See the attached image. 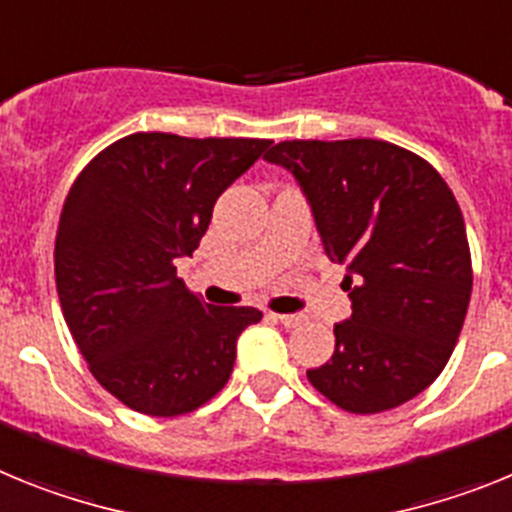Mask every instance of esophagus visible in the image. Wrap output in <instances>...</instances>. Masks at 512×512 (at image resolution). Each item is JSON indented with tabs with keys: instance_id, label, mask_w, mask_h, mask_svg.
<instances>
[{
	"instance_id": "1",
	"label": "esophagus",
	"mask_w": 512,
	"mask_h": 512,
	"mask_svg": "<svg viewBox=\"0 0 512 512\" xmlns=\"http://www.w3.org/2000/svg\"><path fill=\"white\" fill-rule=\"evenodd\" d=\"M268 317L275 319V322H281L283 327H299V324L304 322V317H301V314H273V311H270Z\"/></svg>"
}]
</instances>
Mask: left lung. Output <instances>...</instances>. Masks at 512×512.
Masks as SVG:
<instances>
[{
  "instance_id": "left-lung-1",
  "label": "left lung",
  "mask_w": 512,
  "mask_h": 512,
  "mask_svg": "<svg viewBox=\"0 0 512 512\" xmlns=\"http://www.w3.org/2000/svg\"><path fill=\"white\" fill-rule=\"evenodd\" d=\"M299 182L350 319L311 386L355 415L394 410L446 368L471 296L461 208L425 159L379 139L281 141L265 154Z\"/></svg>"
}]
</instances>
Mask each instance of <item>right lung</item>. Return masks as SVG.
<instances>
[{"instance_id":"add662e5","label":"right lung","mask_w":512,"mask_h":512,"mask_svg":"<svg viewBox=\"0 0 512 512\" xmlns=\"http://www.w3.org/2000/svg\"><path fill=\"white\" fill-rule=\"evenodd\" d=\"M268 146L133 133L71 185L53 252L56 291L92 376L131 410H198L229 381L239 335L262 319L252 306L206 304L175 262L198 250L213 203Z\"/></svg>"}]
</instances>
